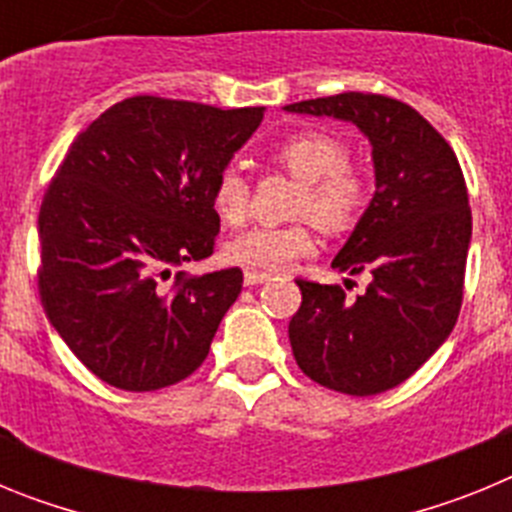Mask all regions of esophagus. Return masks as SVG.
I'll list each match as a JSON object with an SVG mask.
<instances>
[{
    "instance_id": "34e87169",
    "label": "esophagus",
    "mask_w": 512,
    "mask_h": 512,
    "mask_svg": "<svg viewBox=\"0 0 512 512\" xmlns=\"http://www.w3.org/2000/svg\"><path fill=\"white\" fill-rule=\"evenodd\" d=\"M243 279H246L248 287H256V284H264L269 282L271 274L269 271H259V269H246V274H243Z\"/></svg>"
}]
</instances>
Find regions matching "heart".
Here are the masks:
<instances>
[{"instance_id":"b5f03b06","label":"heart","mask_w":512,"mask_h":512,"mask_svg":"<svg viewBox=\"0 0 512 512\" xmlns=\"http://www.w3.org/2000/svg\"><path fill=\"white\" fill-rule=\"evenodd\" d=\"M271 161L300 179L287 225H256L228 243V259L251 269H284L315 248L312 225L346 233L364 215L372 179L348 161V143L323 130H300L271 148ZM212 210L225 225H243L251 210V187L238 169H223L212 184Z\"/></svg>"}]
</instances>
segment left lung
<instances>
[{
  "label": "left lung",
  "instance_id": "left-lung-1",
  "mask_svg": "<svg viewBox=\"0 0 512 512\" xmlns=\"http://www.w3.org/2000/svg\"><path fill=\"white\" fill-rule=\"evenodd\" d=\"M284 110L354 122L372 143L377 192L333 259V269L366 271L372 282L351 300L338 284L297 279L302 305L289 343L312 382L379 395L413 377L459 320L472 238L467 182L446 138L400 99L343 92Z\"/></svg>",
  "mask_w": 512,
  "mask_h": 512
}]
</instances>
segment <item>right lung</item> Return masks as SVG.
I'll return each mask as SVG.
<instances>
[{
  "label": "right lung",
  "mask_w": 512,
  "mask_h": 512,
  "mask_svg": "<svg viewBox=\"0 0 512 512\" xmlns=\"http://www.w3.org/2000/svg\"><path fill=\"white\" fill-rule=\"evenodd\" d=\"M264 107L138 94L81 130L40 205L38 292L76 359L117 390L182 382L238 300V266L179 271L215 251L212 184Z\"/></svg>",
  "instance_id": "right-lung-1"
}]
</instances>
